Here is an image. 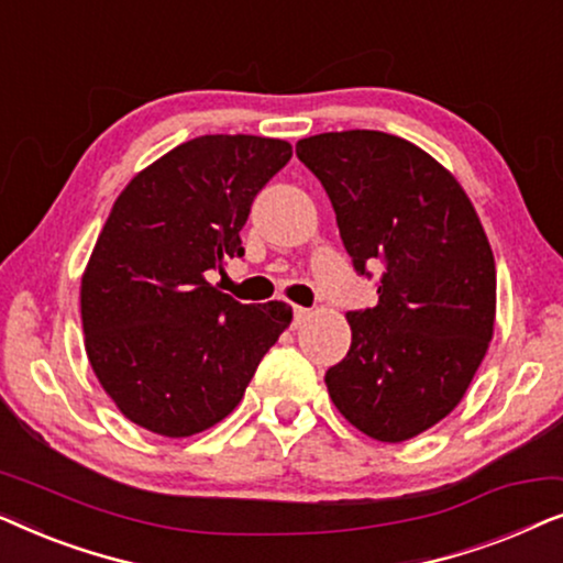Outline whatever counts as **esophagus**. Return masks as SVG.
Here are the masks:
<instances>
[{"mask_svg":"<svg viewBox=\"0 0 563 563\" xmlns=\"http://www.w3.org/2000/svg\"><path fill=\"white\" fill-rule=\"evenodd\" d=\"M310 310H307V307H295V325H302V322L310 318Z\"/></svg>","mask_w":563,"mask_h":563,"instance_id":"obj_1","label":"esophagus"}]
</instances>
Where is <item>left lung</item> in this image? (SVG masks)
Masks as SVG:
<instances>
[{"label": "left lung", "mask_w": 563, "mask_h": 563, "mask_svg": "<svg viewBox=\"0 0 563 563\" xmlns=\"http://www.w3.org/2000/svg\"><path fill=\"white\" fill-rule=\"evenodd\" d=\"M335 210L361 276L382 264L379 302L345 314L351 349L325 384L361 433L399 443L466 395L495 330L497 272L461 184L433 156L379 130L297 143Z\"/></svg>", "instance_id": "left-lung-1"}]
</instances>
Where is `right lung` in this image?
<instances>
[{"mask_svg":"<svg viewBox=\"0 0 563 563\" xmlns=\"http://www.w3.org/2000/svg\"><path fill=\"white\" fill-rule=\"evenodd\" d=\"M291 158L258 135H202L161 156L114 202L81 279L87 356L135 426L187 438L235 410L291 322L207 282L243 256L251 205Z\"/></svg>","mask_w":563,"mask_h":563,"instance_id":"1","label":"right lung"}]
</instances>
